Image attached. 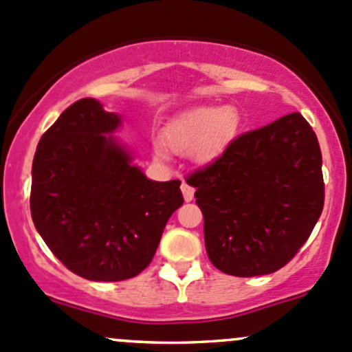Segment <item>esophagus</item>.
Returning <instances> with one entry per match:
<instances>
[{
	"instance_id": "obj_1",
	"label": "esophagus",
	"mask_w": 352,
	"mask_h": 352,
	"mask_svg": "<svg viewBox=\"0 0 352 352\" xmlns=\"http://www.w3.org/2000/svg\"><path fill=\"white\" fill-rule=\"evenodd\" d=\"M181 191H183L184 200H186V201L193 200V195H195V188L193 186H190V184L184 183V181H183V184H181Z\"/></svg>"
}]
</instances>
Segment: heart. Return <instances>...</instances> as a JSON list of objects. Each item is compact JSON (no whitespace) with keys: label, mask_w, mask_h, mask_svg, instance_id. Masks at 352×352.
I'll return each mask as SVG.
<instances>
[{"label":"heart","mask_w":352,"mask_h":352,"mask_svg":"<svg viewBox=\"0 0 352 352\" xmlns=\"http://www.w3.org/2000/svg\"><path fill=\"white\" fill-rule=\"evenodd\" d=\"M241 118L232 106H200L176 116L162 131V142L175 152H190L198 161H212L226 151L239 130Z\"/></svg>","instance_id":"heart-1"}]
</instances>
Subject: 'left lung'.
<instances>
[{
    "mask_svg": "<svg viewBox=\"0 0 352 352\" xmlns=\"http://www.w3.org/2000/svg\"><path fill=\"white\" fill-rule=\"evenodd\" d=\"M186 183L197 188L212 265L236 277L291 262L325 200L318 140L299 113L241 133Z\"/></svg>",
    "mask_w": 352,
    "mask_h": 352,
    "instance_id": "8db88e82",
    "label": "left lung"
}]
</instances>
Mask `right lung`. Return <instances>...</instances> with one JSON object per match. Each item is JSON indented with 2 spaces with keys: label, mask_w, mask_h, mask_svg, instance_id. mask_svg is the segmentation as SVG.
<instances>
[{
  "label": "right lung",
  "mask_w": 352,
  "mask_h": 352,
  "mask_svg": "<svg viewBox=\"0 0 352 352\" xmlns=\"http://www.w3.org/2000/svg\"><path fill=\"white\" fill-rule=\"evenodd\" d=\"M120 123L99 100H76L41 137L32 162L30 214L41 238L66 269L100 283L148 267L183 205L179 179H147L107 135Z\"/></svg>",
  "instance_id": "add662e5"
}]
</instances>
